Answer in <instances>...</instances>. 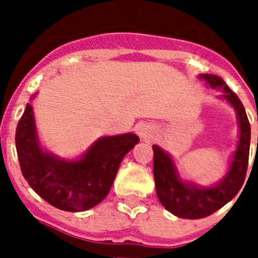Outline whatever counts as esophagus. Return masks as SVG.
Masks as SVG:
<instances>
[{
	"instance_id": "34e87169",
	"label": "esophagus",
	"mask_w": 258,
	"mask_h": 258,
	"mask_svg": "<svg viewBox=\"0 0 258 258\" xmlns=\"http://www.w3.org/2000/svg\"><path fill=\"white\" fill-rule=\"evenodd\" d=\"M155 133H156V131H155L154 125L147 124V122L140 125V127H138V136H140L141 140L146 141V142H150V141L154 140Z\"/></svg>"
}]
</instances>
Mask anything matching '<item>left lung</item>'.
I'll use <instances>...</instances> for the list:
<instances>
[{"instance_id": "1", "label": "left lung", "mask_w": 258, "mask_h": 258, "mask_svg": "<svg viewBox=\"0 0 258 258\" xmlns=\"http://www.w3.org/2000/svg\"><path fill=\"white\" fill-rule=\"evenodd\" d=\"M203 80L211 89L221 90L220 99L234 108L239 125V140L230 160L229 169L222 179L212 186H200L184 181L169 152L154 145V177L156 195L166 211L181 218L198 220L214 213L235 198L245 179L250 145V125L240 99L221 77L202 74Z\"/></svg>"}]
</instances>
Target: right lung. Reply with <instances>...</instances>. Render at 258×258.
<instances>
[{
    "label": "right lung",
    "instance_id": "add662e5",
    "mask_svg": "<svg viewBox=\"0 0 258 258\" xmlns=\"http://www.w3.org/2000/svg\"><path fill=\"white\" fill-rule=\"evenodd\" d=\"M138 142L134 133L101 137L77 159H61L41 146L31 103L15 134L20 169L29 186L52 207L67 212L99 204L108 195L124 156Z\"/></svg>",
    "mask_w": 258,
    "mask_h": 258
}]
</instances>
